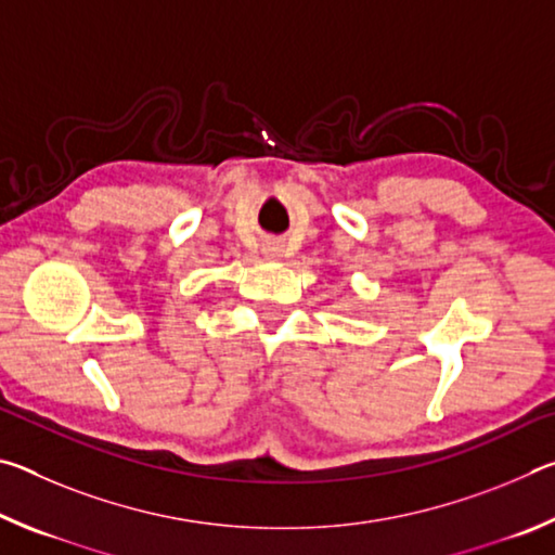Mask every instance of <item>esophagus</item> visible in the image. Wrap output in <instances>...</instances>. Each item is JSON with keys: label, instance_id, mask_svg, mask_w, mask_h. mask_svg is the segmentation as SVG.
<instances>
[{"label": "esophagus", "instance_id": "34e87169", "mask_svg": "<svg viewBox=\"0 0 555 555\" xmlns=\"http://www.w3.org/2000/svg\"><path fill=\"white\" fill-rule=\"evenodd\" d=\"M279 251H281L279 244H274V242H267V244H264V255H267V257H279Z\"/></svg>", "mask_w": 555, "mask_h": 555}]
</instances>
